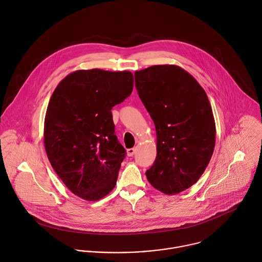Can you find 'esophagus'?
Segmentation results:
<instances>
[{
	"mask_svg": "<svg viewBox=\"0 0 262 262\" xmlns=\"http://www.w3.org/2000/svg\"><path fill=\"white\" fill-rule=\"evenodd\" d=\"M135 151H136V148H130V149L127 150L128 156H133L134 153H135Z\"/></svg>",
	"mask_w": 262,
	"mask_h": 262,
	"instance_id": "esophagus-1",
	"label": "esophagus"
}]
</instances>
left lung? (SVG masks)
Here are the masks:
<instances>
[{
	"label": "left lung",
	"mask_w": 262,
	"mask_h": 262,
	"mask_svg": "<svg viewBox=\"0 0 262 262\" xmlns=\"http://www.w3.org/2000/svg\"><path fill=\"white\" fill-rule=\"evenodd\" d=\"M134 75L156 130L157 154L147 180L159 191L177 194L199 181L213 155L211 104L195 78L178 66H153Z\"/></svg>",
	"instance_id": "obj_1"
}]
</instances>
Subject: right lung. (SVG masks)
<instances>
[{
  "label": "right lung",
  "mask_w": 262,
  "mask_h": 262,
  "mask_svg": "<svg viewBox=\"0 0 262 262\" xmlns=\"http://www.w3.org/2000/svg\"><path fill=\"white\" fill-rule=\"evenodd\" d=\"M130 72L76 71L54 90L44 120V146L68 188L98 201L116 186L126 150L115 135L113 107L133 91Z\"/></svg>",
  "instance_id": "1"
}]
</instances>
